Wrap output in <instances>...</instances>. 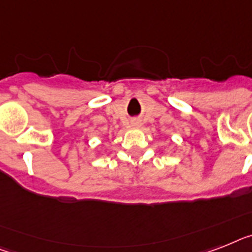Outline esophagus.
<instances>
[{
	"label": "esophagus",
	"instance_id": "esophagus-1",
	"mask_svg": "<svg viewBox=\"0 0 252 252\" xmlns=\"http://www.w3.org/2000/svg\"><path fill=\"white\" fill-rule=\"evenodd\" d=\"M131 126H132V127H140V122L132 121V122H131Z\"/></svg>",
	"mask_w": 252,
	"mask_h": 252
}]
</instances>
